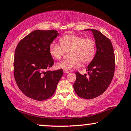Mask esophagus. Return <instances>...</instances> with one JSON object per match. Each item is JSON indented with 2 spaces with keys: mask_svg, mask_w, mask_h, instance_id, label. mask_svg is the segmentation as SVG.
Here are the masks:
<instances>
[{
  "mask_svg": "<svg viewBox=\"0 0 131 131\" xmlns=\"http://www.w3.org/2000/svg\"><path fill=\"white\" fill-rule=\"evenodd\" d=\"M64 72V73H69V71H67V70H64L63 71Z\"/></svg>",
  "mask_w": 131,
  "mask_h": 131,
  "instance_id": "esophagus-1",
  "label": "esophagus"
}]
</instances>
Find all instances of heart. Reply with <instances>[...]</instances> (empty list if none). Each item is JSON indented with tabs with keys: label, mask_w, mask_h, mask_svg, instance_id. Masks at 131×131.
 Masks as SVG:
<instances>
[{
	"label": "heart",
	"mask_w": 131,
	"mask_h": 131,
	"mask_svg": "<svg viewBox=\"0 0 131 131\" xmlns=\"http://www.w3.org/2000/svg\"><path fill=\"white\" fill-rule=\"evenodd\" d=\"M61 45L52 42L49 47L50 55L56 59H61L64 50H71L69 53L70 58L66 59L57 64L58 69L69 70L77 68L81 65L89 64L94 59L96 46L92 38H84V37L76 34H67L59 40Z\"/></svg>",
	"instance_id": "heart-1"
}]
</instances>
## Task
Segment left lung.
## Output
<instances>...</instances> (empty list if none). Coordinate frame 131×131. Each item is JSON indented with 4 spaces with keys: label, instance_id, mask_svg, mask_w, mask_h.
Wrapping results in <instances>:
<instances>
[{
    "label": "left lung",
    "instance_id": "obj_1",
    "mask_svg": "<svg viewBox=\"0 0 131 131\" xmlns=\"http://www.w3.org/2000/svg\"><path fill=\"white\" fill-rule=\"evenodd\" d=\"M91 30L96 41V53L88 67L86 74L76 72L73 84L76 94L81 98L91 99L103 94L109 86L115 70V55L111 41L99 30Z\"/></svg>",
    "mask_w": 131,
    "mask_h": 131
}]
</instances>
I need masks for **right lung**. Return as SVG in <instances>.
<instances>
[{"instance_id": "obj_1", "label": "right lung", "mask_w": 131, "mask_h": 131, "mask_svg": "<svg viewBox=\"0 0 131 131\" xmlns=\"http://www.w3.org/2000/svg\"><path fill=\"white\" fill-rule=\"evenodd\" d=\"M58 35L55 30H35L17 46L14 75L18 88L28 97L45 101L55 92L63 71L46 70L54 64L49 53V45Z\"/></svg>"}]
</instances>
